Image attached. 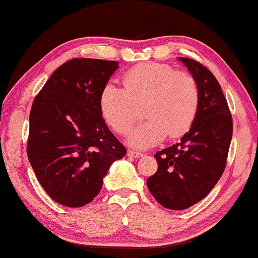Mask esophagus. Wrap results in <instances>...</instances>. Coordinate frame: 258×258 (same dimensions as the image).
<instances>
[{
  "mask_svg": "<svg viewBox=\"0 0 258 258\" xmlns=\"http://www.w3.org/2000/svg\"><path fill=\"white\" fill-rule=\"evenodd\" d=\"M130 157H135V159H138V157H142L143 154L139 153V151H133V150H128V153H127Z\"/></svg>",
  "mask_w": 258,
  "mask_h": 258,
  "instance_id": "34e87169",
  "label": "esophagus"
}]
</instances>
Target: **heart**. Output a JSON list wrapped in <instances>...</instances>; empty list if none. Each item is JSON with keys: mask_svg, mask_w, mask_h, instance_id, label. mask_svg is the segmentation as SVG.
Here are the masks:
<instances>
[{"mask_svg": "<svg viewBox=\"0 0 258 258\" xmlns=\"http://www.w3.org/2000/svg\"><path fill=\"white\" fill-rule=\"evenodd\" d=\"M123 89L107 84L99 95V111L114 131L126 135L139 116L143 105L144 122L128 137L135 148L156 145L168 136L178 138L190 130L200 108L197 80L169 64L147 62L123 74Z\"/></svg>", "mask_w": 258, "mask_h": 258, "instance_id": "b5f03b06", "label": "heart"}]
</instances>
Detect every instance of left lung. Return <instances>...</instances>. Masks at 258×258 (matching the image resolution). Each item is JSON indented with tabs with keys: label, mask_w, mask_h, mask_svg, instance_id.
<instances>
[{
	"label": "left lung",
	"mask_w": 258,
	"mask_h": 258,
	"mask_svg": "<svg viewBox=\"0 0 258 258\" xmlns=\"http://www.w3.org/2000/svg\"><path fill=\"white\" fill-rule=\"evenodd\" d=\"M200 88V108L194 123L180 139L155 154L157 172L147 185L161 206L187 209L213 190L227 161L233 122L227 101L214 74L200 62L179 57Z\"/></svg>",
	"instance_id": "8db88e82"
}]
</instances>
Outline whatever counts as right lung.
<instances>
[{"label": "right lung", "instance_id": "add662e5", "mask_svg": "<svg viewBox=\"0 0 258 258\" xmlns=\"http://www.w3.org/2000/svg\"><path fill=\"white\" fill-rule=\"evenodd\" d=\"M119 62L73 58L51 74L30 113L27 157L51 200L79 208L97 196L126 149L103 120L99 95Z\"/></svg>", "mask_w": 258, "mask_h": 258}]
</instances>
